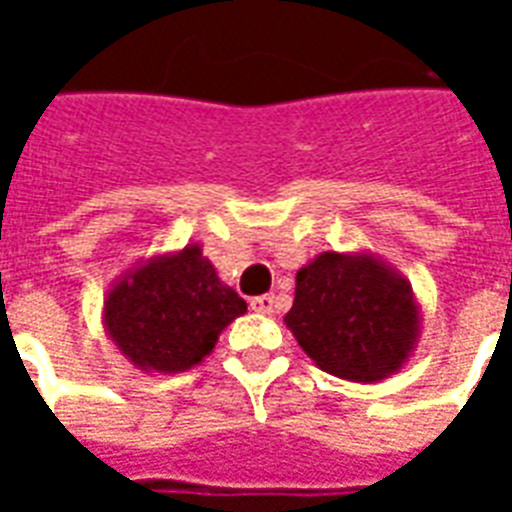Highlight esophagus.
<instances>
[{
  "mask_svg": "<svg viewBox=\"0 0 512 512\" xmlns=\"http://www.w3.org/2000/svg\"><path fill=\"white\" fill-rule=\"evenodd\" d=\"M249 307L260 315H271V312L277 310V296L274 293H266V296H257V299L249 301Z\"/></svg>",
  "mask_w": 512,
  "mask_h": 512,
  "instance_id": "34e87169",
  "label": "esophagus"
}]
</instances>
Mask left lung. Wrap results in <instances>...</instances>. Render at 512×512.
I'll return each mask as SVG.
<instances>
[{
  "mask_svg": "<svg viewBox=\"0 0 512 512\" xmlns=\"http://www.w3.org/2000/svg\"><path fill=\"white\" fill-rule=\"evenodd\" d=\"M285 326L323 373L376 384L408 365L422 310L411 282L373 252H321L296 274Z\"/></svg>",
  "mask_w": 512,
  "mask_h": 512,
  "instance_id": "obj_1",
  "label": "left lung"
}]
</instances>
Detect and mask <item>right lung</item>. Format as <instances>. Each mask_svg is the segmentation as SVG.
Wrapping results in <instances>:
<instances>
[{"mask_svg":"<svg viewBox=\"0 0 512 512\" xmlns=\"http://www.w3.org/2000/svg\"><path fill=\"white\" fill-rule=\"evenodd\" d=\"M246 312L200 244L139 260L109 285L104 332L136 370L186 373L211 354L219 334Z\"/></svg>","mask_w":512,"mask_h":512,"instance_id":"right-lung-1","label":"right lung"}]
</instances>
